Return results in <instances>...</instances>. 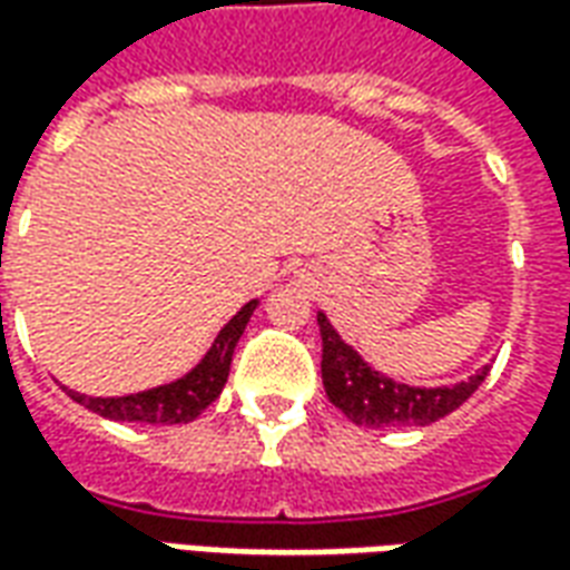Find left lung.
Listing matches in <instances>:
<instances>
[{
    "instance_id": "obj_1",
    "label": "left lung",
    "mask_w": 570,
    "mask_h": 570,
    "mask_svg": "<svg viewBox=\"0 0 570 570\" xmlns=\"http://www.w3.org/2000/svg\"><path fill=\"white\" fill-rule=\"evenodd\" d=\"M323 338V387L335 409L360 428H424L445 419L449 412L470 400L479 384L485 382L489 366L452 387H412L375 372L357 351L342 342L326 314H317Z\"/></svg>"
}]
</instances>
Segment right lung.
<instances>
[{
    "label": "right lung",
    "instance_id": "right-lung-1",
    "mask_svg": "<svg viewBox=\"0 0 570 570\" xmlns=\"http://www.w3.org/2000/svg\"><path fill=\"white\" fill-rule=\"evenodd\" d=\"M256 305L259 302L253 298L237 311L235 317L219 330L216 342L198 366L176 382L128 396H85L76 394V391H67V394L85 409L112 421H140V424H186V421H195L216 396L223 394L237 338L247 330Z\"/></svg>",
    "mask_w": 570,
    "mask_h": 570
}]
</instances>
